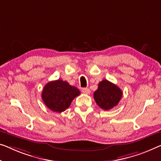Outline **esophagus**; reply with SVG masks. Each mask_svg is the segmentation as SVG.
Masks as SVG:
<instances>
[{"label": "esophagus", "instance_id": "obj_1", "mask_svg": "<svg viewBox=\"0 0 161 161\" xmlns=\"http://www.w3.org/2000/svg\"><path fill=\"white\" fill-rule=\"evenodd\" d=\"M81 92H82L84 94L89 95L90 93V89H88V88H82L81 89Z\"/></svg>", "mask_w": 161, "mask_h": 161}]
</instances>
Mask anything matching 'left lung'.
I'll return each mask as SVG.
<instances>
[{"label":"left lung","mask_w":161,"mask_h":161,"mask_svg":"<svg viewBox=\"0 0 161 161\" xmlns=\"http://www.w3.org/2000/svg\"><path fill=\"white\" fill-rule=\"evenodd\" d=\"M123 92L118 86L104 80L98 84L97 90L94 92V99L98 106L108 111L119 104Z\"/></svg>","instance_id":"1"}]
</instances>
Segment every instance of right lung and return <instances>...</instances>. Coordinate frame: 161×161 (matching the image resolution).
Wrapping results in <instances>:
<instances>
[{
    "instance_id": "add662e5",
    "label": "right lung",
    "mask_w": 161,
    "mask_h": 161,
    "mask_svg": "<svg viewBox=\"0 0 161 161\" xmlns=\"http://www.w3.org/2000/svg\"><path fill=\"white\" fill-rule=\"evenodd\" d=\"M80 95L77 88L66 81L58 80L49 81L43 88L42 98L44 103L54 112L61 113L70 106L72 100Z\"/></svg>"
}]
</instances>
